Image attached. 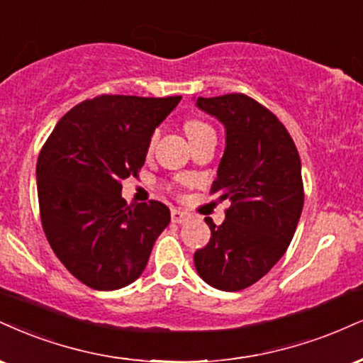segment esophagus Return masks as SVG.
<instances>
[{"instance_id": "34e87169", "label": "esophagus", "mask_w": 363, "mask_h": 363, "mask_svg": "<svg viewBox=\"0 0 363 363\" xmlns=\"http://www.w3.org/2000/svg\"><path fill=\"white\" fill-rule=\"evenodd\" d=\"M170 220H172L174 223H186V221L189 220V215H187L186 211H181V209H172V211H170Z\"/></svg>"}]
</instances>
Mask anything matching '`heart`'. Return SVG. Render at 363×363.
Returning a JSON list of instances; mask_svg holds the SVG:
<instances>
[{"label":"heart","instance_id":"1","mask_svg":"<svg viewBox=\"0 0 363 363\" xmlns=\"http://www.w3.org/2000/svg\"><path fill=\"white\" fill-rule=\"evenodd\" d=\"M184 132L187 135V138L191 140V143H194L196 140L203 138L204 135L213 133V128L206 123V121L198 120V118H189V120L184 121ZM155 140H157V132L152 133L150 142H148V147H150V148L154 147Z\"/></svg>","mask_w":363,"mask_h":363}]
</instances>
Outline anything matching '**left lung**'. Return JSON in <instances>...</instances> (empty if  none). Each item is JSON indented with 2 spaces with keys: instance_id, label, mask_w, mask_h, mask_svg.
Here are the masks:
<instances>
[{
  "instance_id": "obj_1",
  "label": "left lung",
  "mask_w": 363,
  "mask_h": 363,
  "mask_svg": "<svg viewBox=\"0 0 363 363\" xmlns=\"http://www.w3.org/2000/svg\"><path fill=\"white\" fill-rule=\"evenodd\" d=\"M226 128V147L211 194L230 201L226 220H204L211 238L194 253L204 282L242 291L260 281L286 253L304 204L294 140L269 108L242 93L198 98Z\"/></svg>"
}]
</instances>
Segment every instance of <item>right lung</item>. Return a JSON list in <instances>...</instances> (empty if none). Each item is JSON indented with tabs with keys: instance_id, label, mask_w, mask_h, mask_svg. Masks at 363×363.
I'll return each mask as SVG.
<instances>
[{
	"instance_id": "obj_1",
	"label": "right lung",
	"mask_w": 363,
	"mask_h": 363,
	"mask_svg": "<svg viewBox=\"0 0 363 363\" xmlns=\"http://www.w3.org/2000/svg\"><path fill=\"white\" fill-rule=\"evenodd\" d=\"M181 96L101 94L67 111L37 160L40 220L52 250L91 289L128 286L170 221L164 203L128 204L121 181L138 177L154 130Z\"/></svg>"
}]
</instances>
